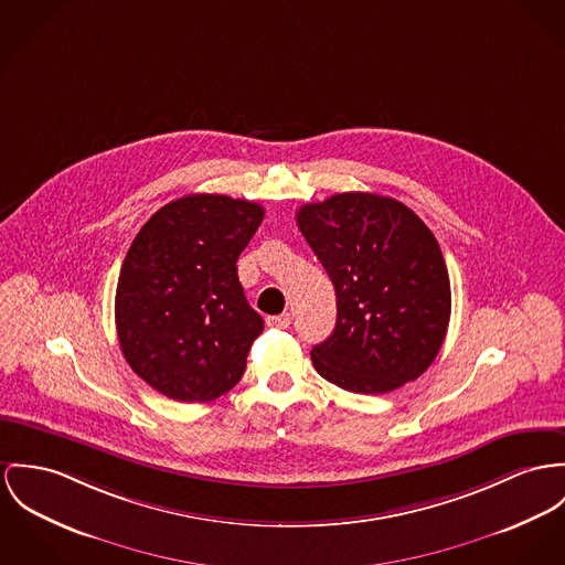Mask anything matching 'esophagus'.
I'll list each match as a JSON object with an SVG mask.
<instances>
[{
    "instance_id": "34e87169",
    "label": "esophagus",
    "mask_w": 565,
    "mask_h": 565,
    "mask_svg": "<svg viewBox=\"0 0 565 565\" xmlns=\"http://www.w3.org/2000/svg\"><path fill=\"white\" fill-rule=\"evenodd\" d=\"M266 327H270V329H288V327H290V313L268 316V318H266Z\"/></svg>"
}]
</instances>
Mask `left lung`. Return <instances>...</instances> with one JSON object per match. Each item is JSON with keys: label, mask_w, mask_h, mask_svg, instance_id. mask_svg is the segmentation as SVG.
Wrapping results in <instances>:
<instances>
[{"label": "left lung", "mask_w": 565, "mask_h": 565, "mask_svg": "<svg viewBox=\"0 0 565 565\" xmlns=\"http://www.w3.org/2000/svg\"><path fill=\"white\" fill-rule=\"evenodd\" d=\"M329 273L338 320L311 348L316 372L363 395L419 379L443 347L451 288L440 247L408 206L376 193H338L297 213Z\"/></svg>", "instance_id": "left-lung-1"}]
</instances>
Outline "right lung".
<instances>
[{
  "label": "right lung",
  "instance_id": "obj_1",
  "mask_svg": "<svg viewBox=\"0 0 565 565\" xmlns=\"http://www.w3.org/2000/svg\"><path fill=\"white\" fill-rule=\"evenodd\" d=\"M256 202L193 193L143 223L122 262L116 329L130 370L178 402L232 390L264 329L236 260L260 227Z\"/></svg>",
  "mask_w": 565,
  "mask_h": 565
}]
</instances>
